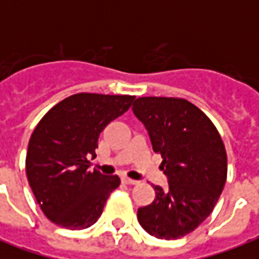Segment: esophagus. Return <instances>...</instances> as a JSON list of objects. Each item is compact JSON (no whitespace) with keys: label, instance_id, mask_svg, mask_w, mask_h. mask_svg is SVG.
Returning a JSON list of instances; mask_svg holds the SVG:
<instances>
[{"label":"esophagus","instance_id":"1","mask_svg":"<svg viewBox=\"0 0 259 259\" xmlns=\"http://www.w3.org/2000/svg\"><path fill=\"white\" fill-rule=\"evenodd\" d=\"M122 183H123V184H137L138 181L133 180V179H129V177L123 176V177H122Z\"/></svg>","mask_w":259,"mask_h":259}]
</instances>
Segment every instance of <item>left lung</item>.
<instances>
[{
	"instance_id": "1",
	"label": "left lung",
	"mask_w": 259,
	"mask_h": 259,
	"mask_svg": "<svg viewBox=\"0 0 259 259\" xmlns=\"http://www.w3.org/2000/svg\"><path fill=\"white\" fill-rule=\"evenodd\" d=\"M133 113L161 154L168 177L165 191L153 185L156 197L138 208V222L158 239L185 237L212 212L225 188V144L211 119L183 98H137Z\"/></svg>"
}]
</instances>
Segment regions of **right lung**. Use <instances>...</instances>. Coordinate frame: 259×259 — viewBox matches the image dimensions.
<instances>
[{"label": "right lung", "mask_w": 259, "mask_h": 259, "mask_svg": "<svg viewBox=\"0 0 259 259\" xmlns=\"http://www.w3.org/2000/svg\"><path fill=\"white\" fill-rule=\"evenodd\" d=\"M133 95L80 93L55 105L38 122L26 152V177L40 208L70 230L93 226L121 180L89 170L98 138L129 110Z\"/></svg>", "instance_id": "1"}]
</instances>
